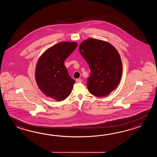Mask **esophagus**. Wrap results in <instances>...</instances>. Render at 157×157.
<instances>
[{
    "mask_svg": "<svg viewBox=\"0 0 157 157\" xmlns=\"http://www.w3.org/2000/svg\"><path fill=\"white\" fill-rule=\"evenodd\" d=\"M76 82L77 83H81L82 82V80H81V79H80V78H77V79L76 80Z\"/></svg>",
    "mask_w": 157,
    "mask_h": 157,
    "instance_id": "34e87169",
    "label": "esophagus"
}]
</instances>
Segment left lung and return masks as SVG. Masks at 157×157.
<instances>
[{"label":"left lung","instance_id":"obj_1","mask_svg":"<svg viewBox=\"0 0 157 157\" xmlns=\"http://www.w3.org/2000/svg\"><path fill=\"white\" fill-rule=\"evenodd\" d=\"M79 50L90 69L87 87L97 97L107 96L117 87L122 74L120 54L110 44L93 38L80 44Z\"/></svg>","mask_w":157,"mask_h":157}]
</instances>
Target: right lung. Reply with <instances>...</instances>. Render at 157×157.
<instances>
[{
	"instance_id": "right-lung-1",
	"label": "right lung",
	"mask_w": 157,
	"mask_h": 157,
	"mask_svg": "<svg viewBox=\"0 0 157 157\" xmlns=\"http://www.w3.org/2000/svg\"><path fill=\"white\" fill-rule=\"evenodd\" d=\"M77 45V43H59L48 49L38 60L36 81L47 97L62 101L71 93L75 81L69 75L64 62Z\"/></svg>"
}]
</instances>
